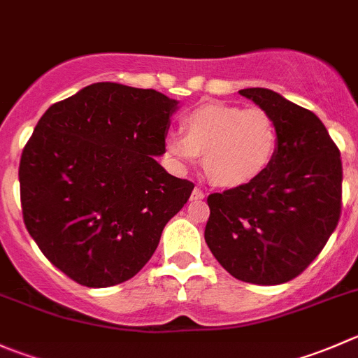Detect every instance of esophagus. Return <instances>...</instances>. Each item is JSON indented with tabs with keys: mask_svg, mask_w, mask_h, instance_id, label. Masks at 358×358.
Returning a JSON list of instances; mask_svg holds the SVG:
<instances>
[{
	"mask_svg": "<svg viewBox=\"0 0 358 358\" xmlns=\"http://www.w3.org/2000/svg\"><path fill=\"white\" fill-rule=\"evenodd\" d=\"M190 199H192V201H201V199H204V192H203V190L197 189V187H196V189L192 190V196H190Z\"/></svg>",
	"mask_w": 358,
	"mask_h": 358,
	"instance_id": "1",
	"label": "esophagus"
}]
</instances>
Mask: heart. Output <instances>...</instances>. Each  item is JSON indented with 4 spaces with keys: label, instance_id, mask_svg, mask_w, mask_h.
<instances>
[{
    "label": "heart",
    "instance_id": "b5f03b06",
    "mask_svg": "<svg viewBox=\"0 0 358 358\" xmlns=\"http://www.w3.org/2000/svg\"><path fill=\"white\" fill-rule=\"evenodd\" d=\"M185 136L169 133L164 150L173 166L185 169L203 155L204 173L225 189L248 185L266 173L278 148L273 117L260 108L208 103L182 120Z\"/></svg>",
    "mask_w": 358,
    "mask_h": 358
}]
</instances>
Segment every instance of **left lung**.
<instances>
[{
	"label": "left lung",
	"instance_id": "obj_1",
	"mask_svg": "<svg viewBox=\"0 0 358 358\" xmlns=\"http://www.w3.org/2000/svg\"><path fill=\"white\" fill-rule=\"evenodd\" d=\"M239 94L273 117L278 148L255 182L208 196L204 239L234 278L280 285L313 262L338 225L341 159L313 112L271 89Z\"/></svg>",
	"mask_w": 358,
	"mask_h": 358
}]
</instances>
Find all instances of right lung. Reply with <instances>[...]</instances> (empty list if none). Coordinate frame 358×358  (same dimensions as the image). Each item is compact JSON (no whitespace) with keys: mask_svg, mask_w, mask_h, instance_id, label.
<instances>
[{"mask_svg":"<svg viewBox=\"0 0 358 358\" xmlns=\"http://www.w3.org/2000/svg\"><path fill=\"white\" fill-rule=\"evenodd\" d=\"M178 105L154 89L98 82L38 120L19 166L24 224L80 285L133 278L192 194L155 159Z\"/></svg>","mask_w":358,"mask_h":358,"instance_id":"right-lung-1","label":"right lung"}]
</instances>
